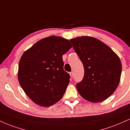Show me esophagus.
Listing matches in <instances>:
<instances>
[{"mask_svg":"<svg viewBox=\"0 0 130 130\" xmlns=\"http://www.w3.org/2000/svg\"><path fill=\"white\" fill-rule=\"evenodd\" d=\"M70 76H71V77L73 78V76H74V74H73V72H71V73H70Z\"/></svg>","mask_w":130,"mask_h":130,"instance_id":"esophagus-1","label":"esophagus"}]
</instances>
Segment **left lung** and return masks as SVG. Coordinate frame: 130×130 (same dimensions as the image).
<instances>
[{
    "label": "left lung",
    "mask_w": 130,
    "mask_h": 130,
    "mask_svg": "<svg viewBox=\"0 0 130 130\" xmlns=\"http://www.w3.org/2000/svg\"><path fill=\"white\" fill-rule=\"evenodd\" d=\"M70 41L85 70L84 79L76 85L79 93L91 102L108 99L120 82L122 63L119 56L95 37H77Z\"/></svg>",
    "instance_id": "8db88e82"
}]
</instances>
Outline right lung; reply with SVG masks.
Instances as JSON below:
<instances>
[{"instance_id": "obj_1", "label": "right lung", "mask_w": 130, "mask_h": 130, "mask_svg": "<svg viewBox=\"0 0 130 130\" xmlns=\"http://www.w3.org/2000/svg\"><path fill=\"white\" fill-rule=\"evenodd\" d=\"M71 47L68 40L52 36L39 40L23 53L18 80L35 104L47 107L62 98L70 83V75L63 70L62 56Z\"/></svg>"}]
</instances>
